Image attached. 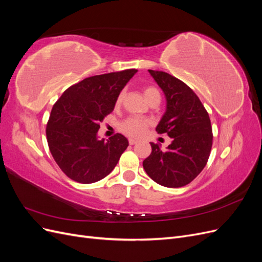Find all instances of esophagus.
Returning a JSON list of instances; mask_svg holds the SVG:
<instances>
[{
  "label": "esophagus",
  "instance_id": "obj_1",
  "mask_svg": "<svg viewBox=\"0 0 262 262\" xmlns=\"http://www.w3.org/2000/svg\"><path fill=\"white\" fill-rule=\"evenodd\" d=\"M129 143H130V145H134V144H137V143H138V140L130 138V139H129Z\"/></svg>",
  "mask_w": 262,
  "mask_h": 262
}]
</instances>
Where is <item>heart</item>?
<instances>
[{
  "label": "heart",
  "instance_id": "obj_1",
  "mask_svg": "<svg viewBox=\"0 0 262 262\" xmlns=\"http://www.w3.org/2000/svg\"><path fill=\"white\" fill-rule=\"evenodd\" d=\"M143 93L146 100H148L149 98H152L154 96H161L160 92H158L155 87H152V86L145 87ZM122 98H123V92H121L118 95L117 104H120L122 101ZM148 124L149 122L147 120H144V119H141L138 117H131L121 123L120 129L123 133L126 134V136L132 137V138H139L141 136H143L145 130L147 129Z\"/></svg>",
  "mask_w": 262,
  "mask_h": 262
}]
</instances>
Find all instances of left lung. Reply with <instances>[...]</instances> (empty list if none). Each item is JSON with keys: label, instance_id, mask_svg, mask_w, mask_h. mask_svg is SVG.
Returning <instances> with one entry per match:
<instances>
[{"label": "left lung", "instance_id": "obj_1", "mask_svg": "<svg viewBox=\"0 0 262 262\" xmlns=\"http://www.w3.org/2000/svg\"><path fill=\"white\" fill-rule=\"evenodd\" d=\"M166 97V112L156 126L171 138L167 149L150 143L143 161L147 175L158 185L179 188L191 182L207 165L213 134L210 117L199 97L182 81L162 71L148 70Z\"/></svg>", "mask_w": 262, "mask_h": 262}]
</instances>
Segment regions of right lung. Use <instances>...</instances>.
<instances>
[{
  "mask_svg": "<svg viewBox=\"0 0 262 262\" xmlns=\"http://www.w3.org/2000/svg\"><path fill=\"white\" fill-rule=\"evenodd\" d=\"M138 72L136 69L95 75L74 84L53 105L47 123V141L61 170L80 184H93L113 171L128 147L117 133L99 140L97 132L113 113L118 95Z\"/></svg>",
  "mask_w": 262,
  "mask_h": 262,
  "instance_id": "add662e5",
  "label": "right lung"
}]
</instances>
